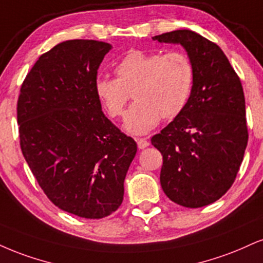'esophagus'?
<instances>
[{
	"label": "esophagus",
	"instance_id": "1",
	"mask_svg": "<svg viewBox=\"0 0 263 263\" xmlns=\"http://www.w3.org/2000/svg\"><path fill=\"white\" fill-rule=\"evenodd\" d=\"M136 142H137V145L140 149H144V148H147L149 145V142L145 140V138H136Z\"/></svg>",
	"mask_w": 263,
	"mask_h": 263
}]
</instances>
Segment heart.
<instances>
[{
  "mask_svg": "<svg viewBox=\"0 0 263 263\" xmlns=\"http://www.w3.org/2000/svg\"><path fill=\"white\" fill-rule=\"evenodd\" d=\"M116 78L96 81V94L112 118H119L134 93L136 103L126 112L123 128L144 135L162 116L174 119L187 105L195 83L191 60L181 51L132 50L115 66Z\"/></svg>",
  "mask_w": 263,
  "mask_h": 263,
  "instance_id": "b5f03b06",
  "label": "heart"
}]
</instances>
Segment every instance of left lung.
<instances>
[{"label":"left lung","mask_w":263,"mask_h":263,"mask_svg":"<svg viewBox=\"0 0 263 263\" xmlns=\"http://www.w3.org/2000/svg\"><path fill=\"white\" fill-rule=\"evenodd\" d=\"M153 40L181 45L195 68L187 105L151 140L163 156L160 185L175 203L203 207L230 189L248 145L241 82L222 49L195 31Z\"/></svg>","instance_id":"8db88e82"}]
</instances>
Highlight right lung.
Wrapping results in <instances>:
<instances>
[{"label": "right lung", "mask_w": 263, "mask_h": 263, "mask_svg": "<svg viewBox=\"0 0 263 263\" xmlns=\"http://www.w3.org/2000/svg\"><path fill=\"white\" fill-rule=\"evenodd\" d=\"M111 45L67 40L40 56L17 104L22 153L49 200L87 219L121 205L137 144L101 111L96 81Z\"/></svg>", "instance_id": "1"}]
</instances>
